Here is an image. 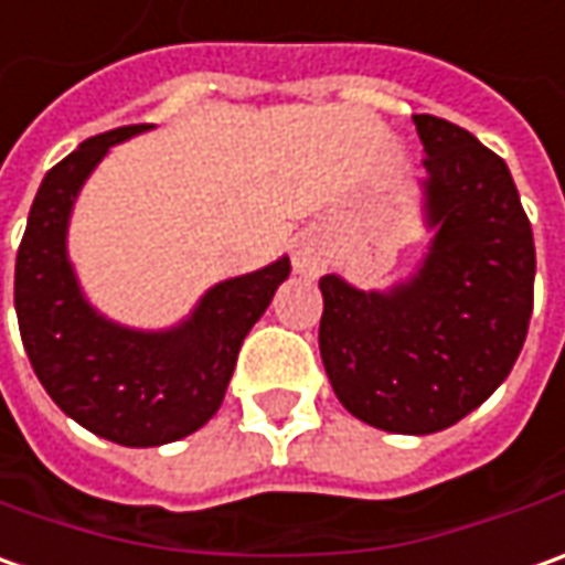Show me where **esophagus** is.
Masks as SVG:
<instances>
[{
  "label": "esophagus",
  "instance_id": "esophagus-1",
  "mask_svg": "<svg viewBox=\"0 0 565 565\" xmlns=\"http://www.w3.org/2000/svg\"><path fill=\"white\" fill-rule=\"evenodd\" d=\"M329 252H327V242L317 236H305L295 242V270L305 276H317L323 274V267H327Z\"/></svg>",
  "mask_w": 565,
  "mask_h": 565
}]
</instances>
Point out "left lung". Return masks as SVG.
I'll return each mask as SVG.
<instances>
[{
	"mask_svg": "<svg viewBox=\"0 0 565 565\" xmlns=\"http://www.w3.org/2000/svg\"><path fill=\"white\" fill-rule=\"evenodd\" d=\"M414 124L438 230L419 274L385 295L320 279L329 382L348 414L397 435L441 433L488 401L535 305L532 223L503 158L445 117Z\"/></svg>",
	"mask_w": 565,
	"mask_h": 565,
	"instance_id": "left-lung-1",
	"label": "left lung"
}]
</instances>
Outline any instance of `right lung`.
Segmentation results:
<instances>
[{
    "instance_id": "right-lung-1",
    "label": "right lung",
    "mask_w": 565,
    "mask_h": 565,
    "mask_svg": "<svg viewBox=\"0 0 565 565\" xmlns=\"http://www.w3.org/2000/svg\"><path fill=\"white\" fill-rule=\"evenodd\" d=\"M146 127L98 132L45 173L14 260V310L36 380L83 429L127 448L177 441L217 414L242 339L291 270L282 257L226 279L170 332H132L102 320L83 301L64 255L67 214L105 151Z\"/></svg>"
}]
</instances>
